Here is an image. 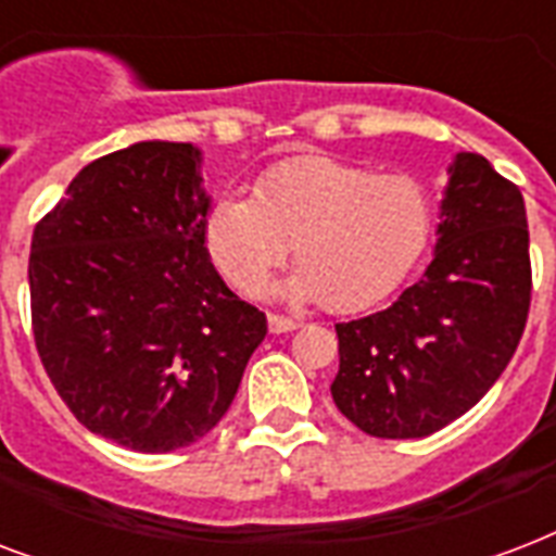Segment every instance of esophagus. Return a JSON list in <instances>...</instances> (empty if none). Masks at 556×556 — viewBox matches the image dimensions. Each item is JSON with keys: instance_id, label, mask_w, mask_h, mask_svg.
<instances>
[{"instance_id": "esophagus-1", "label": "esophagus", "mask_w": 556, "mask_h": 556, "mask_svg": "<svg viewBox=\"0 0 556 556\" xmlns=\"http://www.w3.org/2000/svg\"><path fill=\"white\" fill-rule=\"evenodd\" d=\"M296 320H291V317H282V315H268V329L274 334H282V332H294L296 329Z\"/></svg>"}]
</instances>
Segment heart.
I'll use <instances>...</instances> for the list:
<instances>
[{
    "instance_id": "b5f03b06",
    "label": "heart",
    "mask_w": 556,
    "mask_h": 556,
    "mask_svg": "<svg viewBox=\"0 0 556 556\" xmlns=\"http://www.w3.org/2000/svg\"><path fill=\"white\" fill-rule=\"evenodd\" d=\"M431 222V198L414 177L296 156L265 172L253 198L224 192L212 203L203 244L241 294H253L291 244L300 268L274 294L355 312L408 277L429 244Z\"/></svg>"
}]
</instances>
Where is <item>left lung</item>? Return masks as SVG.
Segmentation results:
<instances>
[{
    "label": "left lung",
    "mask_w": 556,
    "mask_h": 556,
    "mask_svg": "<svg viewBox=\"0 0 556 556\" xmlns=\"http://www.w3.org/2000/svg\"><path fill=\"white\" fill-rule=\"evenodd\" d=\"M438 244L391 306L338 324L332 400L370 438L434 434L514 358L531 306L522 192L481 154L452 156Z\"/></svg>",
    "instance_id": "left-lung-1"
}]
</instances>
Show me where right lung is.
Returning <instances> with one entry per match:
<instances>
[{"mask_svg": "<svg viewBox=\"0 0 556 556\" xmlns=\"http://www.w3.org/2000/svg\"><path fill=\"white\" fill-rule=\"evenodd\" d=\"M203 154L148 139L80 168L28 260L34 344L92 434L175 452L210 434L268 320L210 262Z\"/></svg>", "mask_w": 556, "mask_h": 556, "instance_id": "add662e5", "label": "right lung"}]
</instances>
